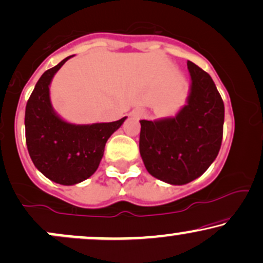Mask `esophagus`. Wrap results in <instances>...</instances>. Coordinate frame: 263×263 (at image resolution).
Wrapping results in <instances>:
<instances>
[{
	"label": "esophagus",
	"instance_id": "1",
	"mask_svg": "<svg viewBox=\"0 0 263 263\" xmlns=\"http://www.w3.org/2000/svg\"><path fill=\"white\" fill-rule=\"evenodd\" d=\"M132 114H133V117H135V118L140 119V118H143V117L145 116V110L143 109V108H137V109L133 110Z\"/></svg>",
	"mask_w": 263,
	"mask_h": 263
}]
</instances>
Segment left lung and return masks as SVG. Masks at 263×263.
<instances>
[{"label":"left lung","instance_id":"8db88e82","mask_svg":"<svg viewBox=\"0 0 263 263\" xmlns=\"http://www.w3.org/2000/svg\"><path fill=\"white\" fill-rule=\"evenodd\" d=\"M192 86L187 106L175 118L140 120L139 149L147 172L171 184H186L208 170L223 140L224 102L208 72L187 61Z\"/></svg>","mask_w":263,"mask_h":263}]
</instances>
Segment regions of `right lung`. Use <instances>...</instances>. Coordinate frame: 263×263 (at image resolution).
<instances>
[{"mask_svg":"<svg viewBox=\"0 0 263 263\" xmlns=\"http://www.w3.org/2000/svg\"><path fill=\"white\" fill-rule=\"evenodd\" d=\"M46 70L26 106V143L30 159L49 180L71 186L85 181L98 168L107 140L126 117L112 123L75 125L64 122L51 108L49 85L67 61Z\"/></svg>","mask_w":263,"mask_h":263,"instance_id":"obj_1","label":"right lung"}]
</instances>
